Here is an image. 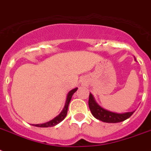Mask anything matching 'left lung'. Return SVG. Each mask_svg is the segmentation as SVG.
Wrapping results in <instances>:
<instances>
[{
    "label": "left lung",
    "mask_w": 151,
    "mask_h": 151,
    "mask_svg": "<svg viewBox=\"0 0 151 151\" xmlns=\"http://www.w3.org/2000/svg\"><path fill=\"white\" fill-rule=\"evenodd\" d=\"M88 105H89V109L91 111V114L95 118L101 120L104 122H109V123H116V122H122V121L129 118L135 111H133L125 112V113H116V112L105 109L97 103L94 99V96L91 93L89 95Z\"/></svg>",
    "instance_id": "obj_1"
}]
</instances>
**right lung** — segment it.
Returning <instances> with one entry per match:
<instances>
[{
    "label": "right lung",
    "mask_w": 151,
    "mask_h": 151,
    "mask_svg": "<svg viewBox=\"0 0 151 151\" xmlns=\"http://www.w3.org/2000/svg\"><path fill=\"white\" fill-rule=\"evenodd\" d=\"M77 90H78V88H73V90L70 91L69 92H68L67 96V99H66V102H65L64 107H63V110L61 111V112L59 114L58 116H56L54 119H52V120H50V121H49V122H47L42 123V124H32V126H35V127H52L56 126V125H57L60 122H62V121L65 119V117L67 116V109H68V106H69L70 101L71 100V98L72 96H73V95L77 91Z\"/></svg>",
    "instance_id": "obj_1"
}]
</instances>
